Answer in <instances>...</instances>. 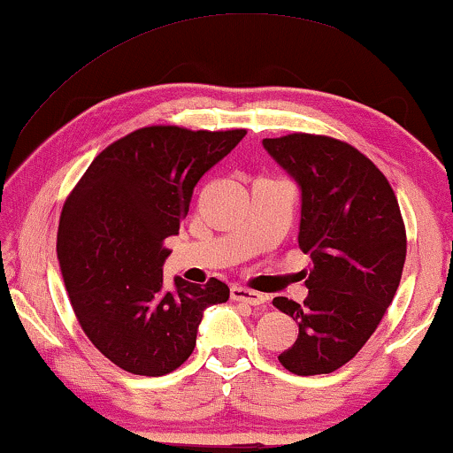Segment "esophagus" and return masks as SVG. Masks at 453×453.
<instances>
[{
  "label": "esophagus",
  "instance_id": "esophagus-1",
  "mask_svg": "<svg viewBox=\"0 0 453 453\" xmlns=\"http://www.w3.org/2000/svg\"><path fill=\"white\" fill-rule=\"evenodd\" d=\"M231 299L256 307V305H262V303H265V295L256 293V290H250V288H243V287H233Z\"/></svg>",
  "mask_w": 453,
  "mask_h": 453
}]
</instances>
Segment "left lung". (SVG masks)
Wrapping results in <instances>:
<instances>
[{"instance_id": "1", "label": "left lung", "mask_w": 453, "mask_h": 453, "mask_svg": "<svg viewBox=\"0 0 453 453\" xmlns=\"http://www.w3.org/2000/svg\"><path fill=\"white\" fill-rule=\"evenodd\" d=\"M262 144L299 185V247L311 257L301 272L303 305L272 301L299 324L278 361L296 375L332 373L363 349L398 290L406 259L398 200L383 173L344 142L290 134Z\"/></svg>"}]
</instances>
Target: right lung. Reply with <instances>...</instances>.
I'll return each mask as SVG.
<instances>
[{"mask_svg":"<svg viewBox=\"0 0 453 453\" xmlns=\"http://www.w3.org/2000/svg\"><path fill=\"white\" fill-rule=\"evenodd\" d=\"M245 129L154 126L98 154L67 197L58 259L73 313L90 342L123 371L158 377L194 352L203 309L228 299L219 278L163 288L166 237L179 234L197 181Z\"/></svg>","mask_w":453,"mask_h":453,"instance_id":"1","label":"right lung"}]
</instances>
